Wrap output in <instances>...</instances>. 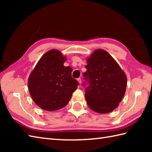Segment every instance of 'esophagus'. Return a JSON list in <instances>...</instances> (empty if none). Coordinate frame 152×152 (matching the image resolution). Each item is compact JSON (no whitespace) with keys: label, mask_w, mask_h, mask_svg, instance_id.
Instances as JSON below:
<instances>
[{"label":"esophagus","mask_w":152,"mask_h":152,"mask_svg":"<svg viewBox=\"0 0 152 152\" xmlns=\"http://www.w3.org/2000/svg\"><path fill=\"white\" fill-rule=\"evenodd\" d=\"M78 80V82H79V83H80H80H82V80H81V78H78V80Z\"/></svg>","instance_id":"esophagus-1"}]
</instances>
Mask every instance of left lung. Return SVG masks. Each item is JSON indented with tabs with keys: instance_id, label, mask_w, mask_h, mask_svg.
Listing matches in <instances>:
<instances>
[{
	"instance_id": "8db88e82",
	"label": "left lung",
	"mask_w": 152,
	"mask_h": 152,
	"mask_svg": "<svg viewBox=\"0 0 152 152\" xmlns=\"http://www.w3.org/2000/svg\"><path fill=\"white\" fill-rule=\"evenodd\" d=\"M83 76L89 86L85 97L89 107L99 114H108L119 106L125 93L127 76L107 51L98 49L87 58Z\"/></svg>"
}]
</instances>
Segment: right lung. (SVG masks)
Returning a JSON list of instances; mask_svg holds the SVG:
<instances>
[{
  "label": "right lung",
  "instance_id": "obj_1",
  "mask_svg": "<svg viewBox=\"0 0 152 152\" xmlns=\"http://www.w3.org/2000/svg\"><path fill=\"white\" fill-rule=\"evenodd\" d=\"M66 57L52 49L41 57L28 79L33 101L47 111H56L69 102L79 83L72 78V68L64 66Z\"/></svg>",
  "mask_w": 152,
  "mask_h": 152
}]
</instances>
